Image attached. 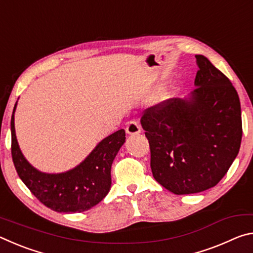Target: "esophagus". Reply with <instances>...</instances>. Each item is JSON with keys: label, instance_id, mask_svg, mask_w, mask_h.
I'll return each instance as SVG.
<instances>
[{"label": "esophagus", "instance_id": "obj_1", "mask_svg": "<svg viewBox=\"0 0 253 253\" xmlns=\"http://www.w3.org/2000/svg\"><path fill=\"white\" fill-rule=\"evenodd\" d=\"M126 132H127L128 135H130V136H134V135L139 134V132H140L139 124L137 123V122H130L127 125V127H126Z\"/></svg>", "mask_w": 253, "mask_h": 253}]
</instances>
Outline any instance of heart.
Listing matches in <instances>:
<instances>
[{"label": "heart", "mask_w": 253, "mask_h": 253, "mask_svg": "<svg viewBox=\"0 0 253 253\" xmlns=\"http://www.w3.org/2000/svg\"><path fill=\"white\" fill-rule=\"evenodd\" d=\"M168 95H169V93H168V92H166V93H164V97H168Z\"/></svg>", "instance_id": "obj_1"}]
</instances>
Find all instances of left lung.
<instances>
[{"mask_svg":"<svg viewBox=\"0 0 253 253\" xmlns=\"http://www.w3.org/2000/svg\"><path fill=\"white\" fill-rule=\"evenodd\" d=\"M195 58V90L148 108L140 119L153 176L177 195L215 186L237 157L242 138L237 90L208 58Z\"/></svg>","mask_w":253,"mask_h":253,"instance_id":"left-lung-1","label":"left lung"}]
</instances>
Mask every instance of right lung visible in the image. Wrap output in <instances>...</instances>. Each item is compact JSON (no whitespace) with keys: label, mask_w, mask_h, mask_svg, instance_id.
<instances>
[{"label":"right lung","mask_w":253,"mask_h":253,"mask_svg":"<svg viewBox=\"0 0 253 253\" xmlns=\"http://www.w3.org/2000/svg\"><path fill=\"white\" fill-rule=\"evenodd\" d=\"M16 105L18 101L11 118L12 158L20 178L32 194L55 212H84L99 203L110 190L111 164L125 143V130L107 136L74 169L61 173L41 172L30 164L19 146L14 125Z\"/></svg>","instance_id":"add662e5"}]
</instances>
